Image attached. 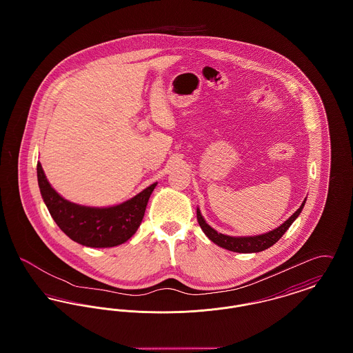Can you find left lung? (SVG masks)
Returning a JSON list of instances; mask_svg holds the SVG:
<instances>
[{
    "label": "left lung",
    "mask_w": 353,
    "mask_h": 353,
    "mask_svg": "<svg viewBox=\"0 0 353 353\" xmlns=\"http://www.w3.org/2000/svg\"><path fill=\"white\" fill-rule=\"evenodd\" d=\"M304 203H305V200L303 201L301 208L279 228H276L275 230L269 232L266 234L255 235V236H230V235L217 233L213 228H210L205 222V219L200 213V209H197V221L201 226L202 232L206 234V236L221 248L235 252H259L269 249L270 246H272L275 242H278L282 238V235L285 234L287 229L291 226V223L301 214Z\"/></svg>",
    "instance_id": "8db88e82"
}]
</instances>
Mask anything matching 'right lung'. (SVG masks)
Segmentation results:
<instances>
[{
  "mask_svg": "<svg viewBox=\"0 0 353 353\" xmlns=\"http://www.w3.org/2000/svg\"><path fill=\"white\" fill-rule=\"evenodd\" d=\"M38 185L51 217L72 241L88 248H112L124 243L140 226L156 183L134 199L111 208H88L65 200L49 184L41 163Z\"/></svg>",
  "mask_w": 353,
  "mask_h": 353,
  "instance_id": "add662e5",
  "label": "right lung"
}]
</instances>
